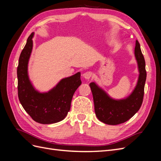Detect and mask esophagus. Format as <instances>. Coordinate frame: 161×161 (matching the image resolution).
I'll use <instances>...</instances> for the list:
<instances>
[{
	"mask_svg": "<svg viewBox=\"0 0 161 161\" xmlns=\"http://www.w3.org/2000/svg\"><path fill=\"white\" fill-rule=\"evenodd\" d=\"M92 76V72H85L83 75H82V76H83L85 79L89 80L90 78Z\"/></svg>",
	"mask_w": 161,
	"mask_h": 161,
	"instance_id": "esophagus-1",
	"label": "esophagus"
}]
</instances>
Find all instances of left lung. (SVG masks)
Here are the masks:
<instances>
[{"instance_id": "left-lung-1", "label": "left lung", "mask_w": 161, "mask_h": 161, "mask_svg": "<svg viewBox=\"0 0 161 161\" xmlns=\"http://www.w3.org/2000/svg\"><path fill=\"white\" fill-rule=\"evenodd\" d=\"M134 56L138 64L139 75L134 90L123 99H114L95 82L89 84L95 105V115L98 119L108 125H118L125 122L137 113L142 103L147 72L145 60L136 40Z\"/></svg>"}]
</instances>
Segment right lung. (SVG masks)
Listing matches in <instances>:
<instances>
[{
  "label": "right lung",
  "instance_id": "add662e5",
  "mask_svg": "<svg viewBox=\"0 0 161 161\" xmlns=\"http://www.w3.org/2000/svg\"><path fill=\"white\" fill-rule=\"evenodd\" d=\"M34 33L28 37L19 59L18 97L23 108L40 124H51L64 119L70 109L75 92L81 85L80 72L64 78L47 92H41L32 85L28 75V64L33 49Z\"/></svg>",
  "mask_w": 161,
  "mask_h": 161
}]
</instances>
